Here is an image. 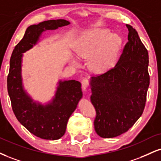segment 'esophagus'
<instances>
[{"label":"esophagus","mask_w":161,"mask_h":161,"mask_svg":"<svg viewBox=\"0 0 161 161\" xmlns=\"http://www.w3.org/2000/svg\"><path fill=\"white\" fill-rule=\"evenodd\" d=\"M88 83H89V82H88V79L85 78V79H83L82 80V89H83V91H84V92H86V91L87 87H88Z\"/></svg>","instance_id":"1"}]
</instances>
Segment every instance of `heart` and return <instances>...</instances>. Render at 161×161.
Returning a JSON list of instances; mask_svg holds the SVG:
<instances>
[{
    "label": "heart",
    "mask_w": 161,
    "mask_h": 161,
    "mask_svg": "<svg viewBox=\"0 0 161 161\" xmlns=\"http://www.w3.org/2000/svg\"><path fill=\"white\" fill-rule=\"evenodd\" d=\"M121 46V39L108 31L97 30L88 33L78 40L75 52L82 59H92L91 66L97 73L107 71L115 64L116 58ZM72 63L79 65L77 59Z\"/></svg>",
    "instance_id": "heart-1"
}]
</instances>
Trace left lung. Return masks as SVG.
Instances as JSON below:
<instances>
[{
    "instance_id": "left-lung-1",
    "label": "left lung",
    "mask_w": 161,
    "mask_h": 161,
    "mask_svg": "<svg viewBox=\"0 0 161 161\" xmlns=\"http://www.w3.org/2000/svg\"><path fill=\"white\" fill-rule=\"evenodd\" d=\"M128 42L113 68L91 79V101L96 110L94 125L103 138L127 132L142 115L150 83L148 50L131 25Z\"/></svg>"
}]
</instances>
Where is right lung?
<instances>
[{
    "instance_id": "obj_1",
    "label": "right lung",
    "mask_w": 161,
    "mask_h": 161,
    "mask_svg": "<svg viewBox=\"0 0 161 161\" xmlns=\"http://www.w3.org/2000/svg\"><path fill=\"white\" fill-rule=\"evenodd\" d=\"M68 25V21L57 19L29 26L22 40L15 46L9 61L7 91L13 111L29 132L41 139L55 140L64 135L69 118L82 97L81 83L75 80H60L51 102L46 105L34 102L23 87L22 53L36 45L43 31Z\"/></svg>"
}]
</instances>
